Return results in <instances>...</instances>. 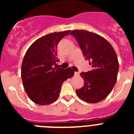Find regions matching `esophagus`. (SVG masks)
<instances>
[{
    "instance_id": "1",
    "label": "esophagus",
    "mask_w": 134,
    "mask_h": 134,
    "mask_svg": "<svg viewBox=\"0 0 134 134\" xmlns=\"http://www.w3.org/2000/svg\"><path fill=\"white\" fill-rule=\"evenodd\" d=\"M74 76H79V73L77 72H74Z\"/></svg>"
}]
</instances>
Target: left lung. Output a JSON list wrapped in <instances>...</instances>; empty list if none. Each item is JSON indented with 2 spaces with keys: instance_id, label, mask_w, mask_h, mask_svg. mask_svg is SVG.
I'll list each match as a JSON object with an SVG mask.
<instances>
[{
  "instance_id": "left-lung-1",
  "label": "left lung",
  "mask_w": 134,
  "mask_h": 134,
  "mask_svg": "<svg viewBox=\"0 0 134 134\" xmlns=\"http://www.w3.org/2000/svg\"><path fill=\"white\" fill-rule=\"evenodd\" d=\"M85 59L93 69L81 72L84 86L76 90L80 99L89 103L100 102L111 93L117 81L119 62L114 49L100 35L86 30L72 31Z\"/></svg>"
}]
</instances>
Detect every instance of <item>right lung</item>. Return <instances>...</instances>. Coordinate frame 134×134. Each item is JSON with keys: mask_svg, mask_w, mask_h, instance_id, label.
Segmentation results:
<instances>
[{"mask_svg": "<svg viewBox=\"0 0 134 134\" xmlns=\"http://www.w3.org/2000/svg\"><path fill=\"white\" fill-rule=\"evenodd\" d=\"M70 31L55 32L37 39L26 52L21 66V79L29 99L35 103L46 105L58 99L62 83L72 77L74 72L54 68L59 60L57 46Z\"/></svg>", "mask_w": 134, "mask_h": 134, "instance_id": "1", "label": "right lung"}]
</instances>
